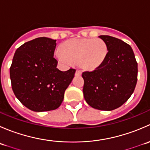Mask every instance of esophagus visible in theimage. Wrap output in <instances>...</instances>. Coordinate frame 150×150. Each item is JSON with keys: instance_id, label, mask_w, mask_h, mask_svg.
<instances>
[{"instance_id": "obj_1", "label": "esophagus", "mask_w": 150, "mask_h": 150, "mask_svg": "<svg viewBox=\"0 0 150 150\" xmlns=\"http://www.w3.org/2000/svg\"><path fill=\"white\" fill-rule=\"evenodd\" d=\"M81 73H82L81 70H80V69H77L76 72H75V75H76V76H80V75H81Z\"/></svg>"}]
</instances>
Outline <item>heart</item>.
Here are the masks:
<instances>
[{"label":"heart","mask_w":150,"mask_h":150,"mask_svg":"<svg viewBox=\"0 0 150 150\" xmlns=\"http://www.w3.org/2000/svg\"><path fill=\"white\" fill-rule=\"evenodd\" d=\"M61 49L56 52L60 62L66 64L78 62L81 67L88 69L100 65L107 54V44L100 38L70 39L62 43Z\"/></svg>","instance_id":"b5f03b06"}]
</instances>
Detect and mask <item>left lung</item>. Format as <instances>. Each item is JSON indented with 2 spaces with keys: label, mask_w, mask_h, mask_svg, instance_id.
<instances>
[{
  "label": "left lung",
  "mask_w": 150,
  "mask_h": 150,
  "mask_svg": "<svg viewBox=\"0 0 150 150\" xmlns=\"http://www.w3.org/2000/svg\"><path fill=\"white\" fill-rule=\"evenodd\" d=\"M107 46L103 62L82 73L85 100L94 109L111 110L122 106L134 91L138 64L130 45L116 38L100 35Z\"/></svg>",
  "instance_id": "1"
}]
</instances>
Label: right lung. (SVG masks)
<instances>
[{"mask_svg":"<svg viewBox=\"0 0 150 150\" xmlns=\"http://www.w3.org/2000/svg\"><path fill=\"white\" fill-rule=\"evenodd\" d=\"M56 40L46 37L26 42L16 49L10 67L11 87L24 106L35 112L61 105L75 69L61 71L54 57Z\"/></svg>","mask_w":150,"mask_h":150,"instance_id":"right-lung-1","label":"right lung"}]
</instances>
